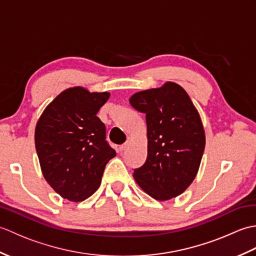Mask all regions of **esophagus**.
<instances>
[{"label":"esophagus","instance_id":"esophagus-1","mask_svg":"<svg viewBox=\"0 0 256 256\" xmlns=\"http://www.w3.org/2000/svg\"><path fill=\"white\" fill-rule=\"evenodd\" d=\"M128 148V142L118 146V150H121V152H123V150H126Z\"/></svg>","mask_w":256,"mask_h":256}]
</instances>
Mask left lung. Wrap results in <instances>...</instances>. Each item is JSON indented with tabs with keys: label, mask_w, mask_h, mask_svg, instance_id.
Listing matches in <instances>:
<instances>
[{
	"label": "left lung",
	"mask_w": 256,
	"mask_h": 256,
	"mask_svg": "<svg viewBox=\"0 0 256 256\" xmlns=\"http://www.w3.org/2000/svg\"><path fill=\"white\" fill-rule=\"evenodd\" d=\"M130 104L145 114L148 126V158L134 170L135 180L156 200L177 197L197 175L204 150L197 108L187 92L174 82L138 92Z\"/></svg>",
	"instance_id": "left-lung-1"
}]
</instances>
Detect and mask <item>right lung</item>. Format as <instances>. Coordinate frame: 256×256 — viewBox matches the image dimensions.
I'll use <instances>...</instances> for the list:
<instances>
[{
    "instance_id": "add662e5",
    "label": "right lung",
    "mask_w": 256,
    "mask_h": 256,
    "mask_svg": "<svg viewBox=\"0 0 256 256\" xmlns=\"http://www.w3.org/2000/svg\"><path fill=\"white\" fill-rule=\"evenodd\" d=\"M108 92L81 86L62 92L38 120L35 146L42 175L70 201H84L99 188L108 162L116 156L106 125L96 116Z\"/></svg>"
}]
</instances>
